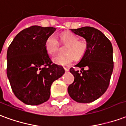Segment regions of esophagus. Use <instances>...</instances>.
I'll list each match as a JSON object with an SVG mask.
<instances>
[{
    "mask_svg": "<svg viewBox=\"0 0 126 126\" xmlns=\"http://www.w3.org/2000/svg\"><path fill=\"white\" fill-rule=\"evenodd\" d=\"M64 68L66 72H68V71H69V68H68V67H64Z\"/></svg>",
    "mask_w": 126,
    "mask_h": 126,
    "instance_id": "esophagus-1",
    "label": "esophagus"
}]
</instances>
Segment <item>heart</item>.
<instances>
[{"label": "heart", "instance_id": "b5f03b06", "mask_svg": "<svg viewBox=\"0 0 126 126\" xmlns=\"http://www.w3.org/2000/svg\"><path fill=\"white\" fill-rule=\"evenodd\" d=\"M60 41L66 46L64 53L66 55H58L52 58L54 64L60 66H66L71 64L74 57L77 60L81 59L87 52L88 45L87 42L79 40V37L72 33L66 32L60 35ZM58 42L54 35L49 36L45 42V49L47 54L52 56L56 52Z\"/></svg>", "mask_w": 126, "mask_h": 126}]
</instances>
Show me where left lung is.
<instances>
[{
  "label": "left lung",
  "mask_w": 126,
  "mask_h": 126,
  "mask_svg": "<svg viewBox=\"0 0 126 126\" xmlns=\"http://www.w3.org/2000/svg\"><path fill=\"white\" fill-rule=\"evenodd\" d=\"M76 35L82 37L87 43V52L75 66L80 72L70 68L75 78L70 84V97L78 103H88L97 100L108 88L113 70V47L107 37L99 30L91 27L70 29ZM84 67L87 70L84 71Z\"/></svg>",
  "instance_id": "left-lung-1"
}]
</instances>
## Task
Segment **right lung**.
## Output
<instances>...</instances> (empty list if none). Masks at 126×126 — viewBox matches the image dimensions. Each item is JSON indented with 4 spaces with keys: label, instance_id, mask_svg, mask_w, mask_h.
<instances>
[{
    "label": "right lung",
    "instance_id": "add662e5",
    "mask_svg": "<svg viewBox=\"0 0 126 126\" xmlns=\"http://www.w3.org/2000/svg\"><path fill=\"white\" fill-rule=\"evenodd\" d=\"M56 29L30 27L19 32L8 48L7 77L15 95L27 105L47 101L53 82L65 72L63 67L52 64L45 49L46 40Z\"/></svg>",
    "mask_w": 126,
    "mask_h": 126
}]
</instances>
